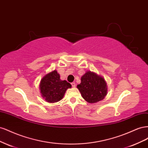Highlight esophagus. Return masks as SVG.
<instances>
[{"label": "esophagus", "mask_w": 148, "mask_h": 148, "mask_svg": "<svg viewBox=\"0 0 148 148\" xmlns=\"http://www.w3.org/2000/svg\"><path fill=\"white\" fill-rule=\"evenodd\" d=\"M71 86H72L73 87H75L76 86V83H75V82H72L71 83Z\"/></svg>", "instance_id": "34e87169"}]
</instances>
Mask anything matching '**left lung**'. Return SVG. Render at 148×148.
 I'll return each mask as SVG.
<instances>
[{
  "mask_svg": "<svg viewBox=\"0 0 148 148\" xmlns=\"http://www.w3.org/2000/svg\"><path fill=\"white\" fill-rule=\"evenodd\" d=\"M77 88L87 102L95 103L102 100L107 95V88L104 79L95 73L87 71L81 78Z\"/></svg>",
  "mask_w": 148,
  "mask_h": 148,
  "instance_id": "obj_1",
  "label": "left lung"
}]
</instances>
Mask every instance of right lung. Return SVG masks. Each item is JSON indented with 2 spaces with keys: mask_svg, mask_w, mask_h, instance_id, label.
Here are the masks:
<instances>
[{
  "mask_svg": "<svg viewBox=\"0 0 148 148\" xmlns=\"http://www.w3.org/2000/svg\"><path fill=\"white\" fill-rule=\"evenodd\" d=\"M71 85L66 80L62 81L56 70L47 74L40 83V90L43 98L48 102H56L63 98L65 91Z\"/></svg>",
  "mask_w": 148,
  "mask_h": 148,
  "instance_id": "add662e5",
  "label": "right lung"
}]
</instances>
